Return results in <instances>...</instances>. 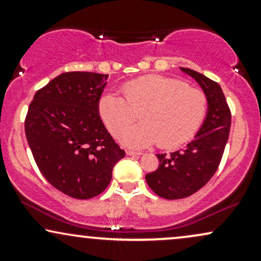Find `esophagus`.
Masks as SVG:
<instances>
[{
  "label": "esophagus",
  "mask_w": 261,
  "mask_h": 261,
  "mask_svg": "<svg viewBox=\"0 0 261 261\" xmlns=\"http://www.w3.org/2000/svg\"><path fill=\"white\" fill-rule=\"evenodd\" d=\"M126 154H127V155H133V157H134V155H141V154H142V152L131 151V149H127V151H126Z\"/></svg>",
  "instance_id": "obj_1"
}]
</instances>
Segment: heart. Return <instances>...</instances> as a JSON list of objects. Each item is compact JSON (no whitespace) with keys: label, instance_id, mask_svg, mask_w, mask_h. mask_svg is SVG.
<instances>
[{"label":"heart","instance_id":"b5f03b06","mask_svg":"<svg viewBox=\"0 0 261 261\" xmlns=\"http://www.w3.org/2000/svg\"><path fill=\"white\" fill-rule=\"evenodd\" d=\"M124 98L104 93L98 100V113L108 130L119 136L141 111L139 125L120 136L127 147L175 148L188 142L201 126L207 112V98L201 89L184 81L151 74L130 81L121 87Z\"/></svg>","mask_w":261,"mask_h":261}]
</instances>
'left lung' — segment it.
<instances>
[{
  "label": "left lung",
  "instance_id": "1",
  "mask_svg": "<svg viewBox=\"0 0 261 261\" xmlns=\"http://www.w3.org/2000/svg\"><path fill=\"white\" fill-rule=\"evenodd\" d=\"M199 83L207 98V112L193 141L181 151L157 154V170L146 174L148 187L168 200L188 197L200 190L216 173L228 141L230 112L220 85L202 73L180 67Z\"/></svg>",
  "mask_w": 261,
  "mask_h": 261
}]
</instances>
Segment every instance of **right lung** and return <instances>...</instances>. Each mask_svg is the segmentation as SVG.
I'll use <instances>...</instances> for the list:
<instances>
[{
	"instance_id": "1",
	"label": "right lung",
	"mask_w": 261,
	"mask_h": 261,
	"mask_svg": "<svg viewBox=\"0 0 261 261\" xmlns=\"http://www.w3.org/2000/svg\"><path fill=\"white\" fill-rule=\"evenodd\" d=\"M108 74L65 72L35 93L25 118V136L41 174L74 199L106 190L125 151L108 133L98 100Z\"/></svg>"
}]
</instances>
